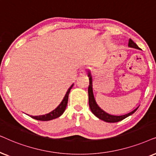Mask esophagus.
I'll return each instance as SVG.
<instances>
[{
  "instance_id": "1",
  "label": "esophagus",
  "mask_w": 156,
  "mask_h": 156,
  "mask_svg": "<svg viewBox=\"0 0 156 156\" xmlns=\"http://www.w3.org/2000/svg\"><path fill=\"white\" fill-rule=\"evenodd\" d=\"M86 72H87V68H84L83 70H82L81 71H80V75H81V76H84V75L86 73Z\"/></svg>"
}]
</instances>
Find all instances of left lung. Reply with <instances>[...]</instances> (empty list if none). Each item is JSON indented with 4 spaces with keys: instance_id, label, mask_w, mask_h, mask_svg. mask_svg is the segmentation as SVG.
<instances>
[{
    "instance_id": "8db88e82",
    "label": "left lung",
    "mask_w": 156,
    "mask_h": 156,
    "mask_svg": "<svg viewBox=\"0 0 156 156\" xmlns=\"http://www.w3.org/2000/svg\"><path fill=\"white\" fill-rule=\"evenodd\" d=\"M128 47L130 48H133L136 49H140L139 47L131 39H129L128 41ZM88 76L89 78V86H88V103H89V106H90V109L92 113L96 116L97 118H98L99 119L103 120V121L107 122V123H116V122L120 121V120L125 119L126 118L128 117V116L131 115L133 113H134L135 112L137 111V109L138 108H136V109L133 111L130 112L127 114L123 115H111V114L107 113L106 112L103 111L102 109L100 108L98 104L95 102V100L93 95V80L92 77L90 73H88Z\"/></svg>"
}]
</instances>
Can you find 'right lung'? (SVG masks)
<instances>
[{"label": "right lung", "instance_id": "1", "mask_svg": "<svg viewBox=\"0 0 156 156\" xmlns=\"http://www.w3.org/2000/svg\"><path fill=\"white\" fill-rule=\"evenodd\" d=\"M73 86V84L68 88L66 94L64 96L63 101H61V103H60V105L58 106L55 110H53V111H51V113L45 114V115H39V116H31V118H34V119L38 120H43V121H47V120H51L55 118H57L61 116L62 114L64 113L65 110L67 106L68 103V95L70 91V89L72 88V87Z\"/></svg>", "mask_w": 156, "mask_h": 156}]
</instances>
